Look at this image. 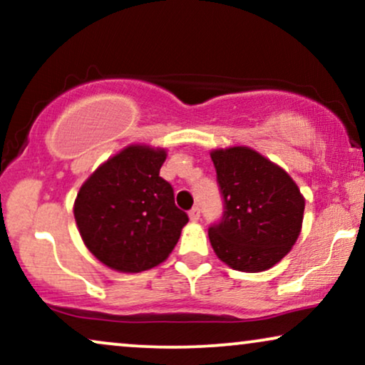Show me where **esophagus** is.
I'll return each mask as SVG.
<instances>
[{
  "label": "esophagus",
  "instance_id": "1",
  "mask_svg": "<svg viewBox=\"0 0 365 365\" xmlns=\"http://www.w3.org/2000/svg\"><path fill=\"white\" fill-rule=\"evenodd\" d=\"M188 217H190V221H199L200 220V209L199 207H194V209H190V211H188Z\"/></svg>",
  "mask_w": 365,
  "mask_h": 365
}]
</instances>
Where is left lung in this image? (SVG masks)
Masks as SVG:
<instances>
[{"instance_id":"left-lung-1","label":"left lung","mask_w":365,"mask_h":365,"mask_svg":"<svg viewBox=\"0 0 365 365\" xmlns=\"http://www.w3.org/2000/svg\"><path fill=\"white\" fill-rule=\"evenodd\" d=\"M225 216L209 228L221 262L242 273L269 269L300 235L305 199L290 175L247 145L212 149Z\"/></svg>"}]
</instances>
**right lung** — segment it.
Segmentation results:
<instances>
[{
    "mask_svg": "<svg viewBox=\"0 0 365 365\" xmlns=\"http://www.w3.org/2000/svg\"><path fill=\"white\" fill-rule=\"evenodd\" d=\"M166 149L130 144L82 183L73 202L78 233L89 252L120 273L165 262L188 216L159 177Z\"/></svg>",
    "mask_w": 365,
    "mask_h": 365,
    "instance_id": "right-lung-1",
    "label": "right lung"
}]
</instances>
